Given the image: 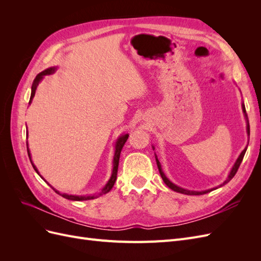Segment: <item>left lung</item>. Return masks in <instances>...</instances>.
Here are the masks:
<instances>
[{"mask_svg": "<svg viewBox=\"0 0 261 261\" xmlns=\"http://www.w3.org/2000/svg\"><path fill=\"white\" fill-rule=\"evenodd\" d=\"M242 108H243V112H244V115H245V118H246V122H247V134L249 135V123H248V117H247V113H246V109H245V106H244V103L242 105ZM153 148V150H154V147H152ZM246 150H247V147L245 148L243 151L241 152V154H240V156L238 158V160H236V162L234 163V165H233V168H232V170H231V172H230V174H228V176H227V178L223 181L222 184H221L220 186H218V187H221V186H223V185H225L226 183H228V181H230L233 177H234V175L236 174V172H238V170H239V168H240V165H241V163H242V161H243V158H244V155H245V152H246ZM154 155H155V161H156V165H158V169H159V172H160V175H161V177H162V179H163V181L165 184H167V186L168 187H170L172 191H174V192H177V193H180V194H185V195H203V194H207V193H210L211 191H213V189H217L218 187H216V188H211V189H207V191H201V192H196V191H188V189H185V188H181V187H179V186H177V185H175V184H173L172 181L165 176V174L163 173V171H162V169H161V164H160V162H159V160H158V156H156V154L154 153Z\"/></svg>", "mask_w": 261, "mask_h": 261, "instance_id": "obj_1", "label": "left lung"}]
</instances>
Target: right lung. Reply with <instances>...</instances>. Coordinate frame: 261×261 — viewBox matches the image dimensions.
<instances>
[{
    "instance_id": "obj_1",
    "label": "right lung",
    "mask_w": 261,
    "mask_h": 261,
    "mask_svg": "<svg viewBox=\"0 0 261 261\" xmlns=\"http://www.w3.org/2000/svg\"><path fill=\"white\" fill-rule=\"evenodd\" d=\"M55 69H57V67H50V68H46L45 70H43V72L39 73L35 81H34V84H33V87H31V96H30V100H29V103L31 102V100H33V98L35 97V92H36V89H37V86L39 85V83H40L42 81V78L45 76V75H50L52 73L55 72ZM128 134H124V135H121L120 137L117 138L116 143H115V151H114V156H113V170H112V174H111V177H110V179L108 180V183L102 187L100 191L96 194V195H91V196H76V195H68V194H60L58 191H55V193H58L60 195H62V197H64V198L66 199H69V200H76V201H81V200H90V199H94V198H98L99 196H102L105 195L107 193H109L110 191H111L115 180H116V175H117V169H118V161H120V154H121V151H122V148L124 146V144L126 143V140H127L128 138ZM28 146V144H27ZM27 152H28V155H29V159H30V162L31 164H33V167L35 169V171L39 174V172L36 168V165L34 164V162L31 161V156H30V151H29V148L27 147ZM40 175V174H39ZM41 176V175H40ZM42 177V176H41ZM43 178V177H42ZM44 179V178H43ZM45 180V179H44Z\"/></svg>"
}]
</instances>
